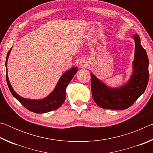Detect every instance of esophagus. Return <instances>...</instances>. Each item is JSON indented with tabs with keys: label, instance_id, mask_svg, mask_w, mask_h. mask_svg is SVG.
<instances>
[{
	"label": "esophagus",
	"instance_id": "esophagus-1",
	"mask_svg": "<svg viewBox=\"0 0 153 153\" xmlns=\"http://www.w3.org/2000/svg\"><path fill=\"white\" fill-rule=\"evenodd\" d=\"M80 65L82 67H86L88 65V62L86 61H82L81 63H80Z\"/></svg>",
	"mask_w": 153,
	"mask_h": 153
}]
</instances>
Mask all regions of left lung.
Listing matches in <instances>:
<instances>
[{
	"instance_id": "obj_1",
	"label": "left lung",
	"mask_w": 153,
	"mask_h": 153,
	"mask_svg": "<svg viewBox=\"0 0 153 153\" xmlns=\"http://www.w3.org/2000/svg\"><path fill=\"white\" fill-rule=\"evenodd\" d=\"M135 41L133 71L128 82L120 88H110L98 79L92 73L91 90L92 98L98 106L107 109L123 110L132 105L143 94L149 79V61L138 34L132 37Z\"/></svg>"
}]
</instances>
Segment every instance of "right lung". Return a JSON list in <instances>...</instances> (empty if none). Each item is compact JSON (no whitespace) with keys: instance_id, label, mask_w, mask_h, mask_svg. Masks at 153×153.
<instances>
[{"instance_id":"obj_1","label":"right lung","mask_w":153,"mask_h":153,"mask_svg":"<svg viewBox=\"0 0 153 153\" xmlns=\"http://www.w3.org/2000/svg\"><path fill=\"white\" fill-rule=\"evenodd\" d=\"M12 48L10 49L7 53L6 63H5V67H6V79L8 87L11 91L13 96L16 98L21 104L24 106V107L27 108L32 112L36 113H45L50 111H54L60 107L62 104L65 100V90L66 87L71 80L73 78L74 75L77 71V67H73L62 76L56 84L55 89L47 97L42 98V99L34 100V99H28L24 97H20L16 92L14 91L13 88L11 83L9 82L8 75H7V60H8L9 54L11 53Z\"/></svg>"}]
</instances>
